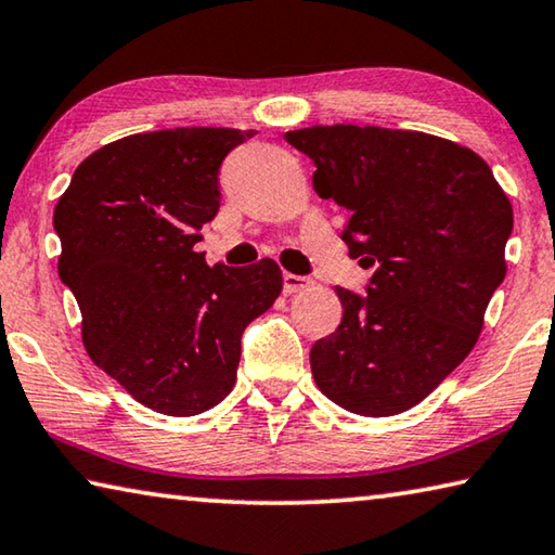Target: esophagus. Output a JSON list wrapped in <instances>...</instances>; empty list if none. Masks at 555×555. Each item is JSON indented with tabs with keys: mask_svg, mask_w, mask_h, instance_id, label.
<instances>
[{
	"mask_svg": "<svg viewBox=\"0 0 555 555\" xmlns=\"http://www.w3.org/2000/svg\"><path fill=\"white\" fill-rule=\"evenodd\" d=\"M311 284H313V281L308 276H296V274H288V271L284 274V291H286V294H296V291H304Z\"/></svg>",
	"mask_w": 555,
	"mask_h": 555,
	"instance_id": "obj_1",
	"label": "esophagus"
}]
</instances>
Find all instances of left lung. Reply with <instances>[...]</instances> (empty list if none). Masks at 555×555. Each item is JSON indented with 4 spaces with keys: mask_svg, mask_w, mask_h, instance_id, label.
Returning a JSON list of instances; mask_svg holds the SVG:
<instances>
[{
    "mask_svg": "<svg viewBox=\"0 0 555 555\" xmlns=\"http://www.w3.org/2000/svg\"><path fill=\"white\" fill-rule=\"evenodd\" d=\"M286 142L315 164V193L350 212V257L374 267L367 296L335 288L343 321L311 350L318 389L360 416L409 411L482 333L512 203L482 156L424 131L315 125Z\"/></svg>",
    "mask_w": 555,
    "mask_h": 555,
    "instance_id": "left-lung-1",
    "label": "left lung"
}]
</instances>
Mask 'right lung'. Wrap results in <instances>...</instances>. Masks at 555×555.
<instances>
[{
  "label": "right lung",
  "mask_w": 555,
  "mask_h": 555,
  "mask_svg": "<svg viewBox=\"0 0 555 555\" xmlns=\"http://www.w3.org/2000/svg\"><path fill=\"white\" fill-rule=\"evenodd\" d=\"M255 131L178 127L90 154L53 210L59 276L102 372L146 409L195 416L237 379L242 333L284 279L274 259L208 267L195 242L220 208L222 158Z\"/></svg>",
  "instance_id": "right-lung-1"
}]
</instances>
